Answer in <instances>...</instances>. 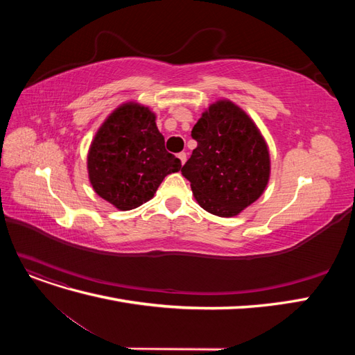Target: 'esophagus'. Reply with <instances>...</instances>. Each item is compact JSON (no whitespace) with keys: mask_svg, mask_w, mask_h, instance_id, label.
<instances>
[{"mask_svg":"<svg viewBox=\"0 0 355 355\" xmlns=\"http://www.w3.org/2000/svg\"><path fill=\"white\" fill-rule=\"evenodd\" d=\"M178 158L180 159L182 164H185V161H187V153H179V154H178Z\"/></svg>","mask_w":355,"mask_h":355,"instance_id":"obj_1","label":"esophagus"}]
</instances>
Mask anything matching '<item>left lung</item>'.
I'll return each instance as SVG.
<instances>
[{
	"mask_svg": "<svg viewBox=\"0 0 355 355\" xmlns=\"http://www.w3.org/2000/svg\"><path fill=\"white\" fill-rule=\"evenodd\" d=\"M197 148L182 167L200 206L231 218L262 196L270 153L257 127L230 101L209 106L191 132Z\"/></svg>",
	"mask_w": 355,
	"mask_h": 355,
	"instance_id": "obj_1",
	"label": "left lung"
}]
</instances>
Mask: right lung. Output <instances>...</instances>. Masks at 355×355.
I'll return each mask as SVG.
<instances>
[{"label": "right lung", "instance_id": "1", "mask_svg": "<svg viewBox=\"0 0 355 355\" xmlns=\"http://www.w3.org/2000/svg\"><path fill=\"white\" fill-rule=\"evenodd\" d=\"M87 167L96 194L116 209L132 210L151 200L163 179L182 164L166 151L155 115L145 106L125 103L96 133Z\"/></svg>", "mask_w": 355, "mask_h": 355}]
</instances>
